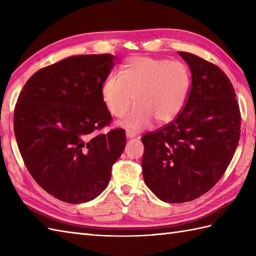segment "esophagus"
Returning a JSON list of instances; mask_svg holds the SVG:
<instances>
[{"instance_id": "obj_1", "label": "esophagus", "mask_w": 256, "mask_h": 256, "mask_svg": "<svg viewBox=\"0 0 256 256\" xmlns=\"http://www.w3.org/2000/svg\"><path fill=\"white\" fill-rule=\"evenodd\" d=\"M136 135H135V133L131 132V131H126V138H134Z\"/></svg>"}]
</instances>
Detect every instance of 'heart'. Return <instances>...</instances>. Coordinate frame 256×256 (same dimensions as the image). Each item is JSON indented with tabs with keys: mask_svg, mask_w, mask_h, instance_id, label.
<instances>
[{
	"mask_svg": "<svg viewBox=\"0 0 256 256\" xmlns=\"http://www.w3.org/2000/svg\"><path fill=\"white\" fill-rule=\"evenodd\" d=\"M190 89V74L182 62L153 57H133L123 64L121 74H112L102 84L101 94L113 116L122 118L130 131L150 126L154 118L165 124L175 120L186 104Z\"/></svg>",
	"mask_w": 256,
	"mask_h": 256,
	"instance_id": "1",
	"label": "heart"
}]
</instances>
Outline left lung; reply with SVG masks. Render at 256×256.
<instances>
[{
    "instance_id": "obj_1",
    "label": "left lung",
    "mask_w": 256,
    "mask_h": 256,
    "mask_svg": "<svg viewBox=\"0 0 256 256\" xmlns=\"http://www.w3.org/2000/svg\"><path fill=\"white\" fill-rule=\"evenodd\" d=\"M178 54L192 72L186 104L172 122L142 136L144 182L170 204L209 192L229 166L241 133L240 108L226 74L194 54Z\"/></svg>"
}]
</instances>
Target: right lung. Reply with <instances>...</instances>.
I'll return each mask as SVG.
<instances>
[{"instance_id": "obj_1", "label": "right lung", "mask_w": 256, "mask_h": 256, "mask_svg": "<svg viewBox=\"0 0 256 256\" xmlns=\"http://www.w3.org/2000/svg\"><path fill=\"white\" fill-rule=\"evenodd\" d=\"M116 57L72 56L27 80L14 111V133L32 177L68 204L96 198L126 144L122 128L96 134L111 122L101 88Z\"/></svg>"}]
</instances>
